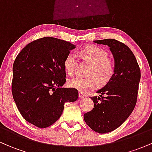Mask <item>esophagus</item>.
<instances>
[{"label": "esophagus", "mask_w": 152, "mask_h": 152, "mask_svg": "<svg viewBox=\"0 0 152 152\" xmlns=\"http://www.w3.org/2000/svg\"><path fill=\"white\" fill-rule=\"evenodd\" d=\"M78 96H79V98H81V99L84 98V97L86 96V95H85L83 92H81V91L78 92Z\"/></svg>", "instance_id": "esophagus-1"}]
</instances>
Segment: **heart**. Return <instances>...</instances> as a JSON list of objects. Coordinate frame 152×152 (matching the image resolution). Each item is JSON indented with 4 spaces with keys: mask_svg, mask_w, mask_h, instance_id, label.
<instances>
[{
    "mask_svg": "<svg viewBox=\"0 0 152 152\" xmlns=\"http://www.w3.org/2000/svg\"><path fill=\"white\" fill-rule=\"evenodd\" d=\"M82 58L91 64L88 75V77H76L70 78L68 85L81 92H86L94 88L96 85L106 84L113 77L115 71L114 63L108 58V52L97 46H88L77 52ZM77 64L76 54L70 53L64 61V70L69 75L73 74Z\"/></svg>",
    "mask_w": 152,
    "mask_h": 152,
    "instance_id": "1",
    "label": "heart"
}]
</instances>
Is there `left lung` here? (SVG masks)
Instances as JSON below:
<instances>
[{"instance_id":"8db88e82","label":"left lung","mask_w":152,"mask_h":152,"mask_svg":"<svg viewBox=\"0 0 152 152\" xmlns=\"http://www.w3.org/2000/svg\"><path fill=\"white\" fill-rule=\"evenodd\" d=\"M107 45L114 57L115 71L107 83L92 96L94 107L83 115L94 132L105 134L119 127L130 116L137 101L141 71L134 53L124 43L115 39L94 41Z\"/></svg>"}]
</instances>
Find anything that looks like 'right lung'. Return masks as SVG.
<instances>
[{
  "label": "right lung",
  "mask_w": 152,
  "mask_h": 152,
  "mask_svg": "<svg viewBox=\"0 0 152 152\" xmlns=\"http://www.w3.org/2000/svg\"><path fill=\"white\" fill-rule=\"evenodd\" d=\"M75 48L68 41L52 37L26 45L13 66L12 94L25 120L46 128L61 116L66 102L78 99V90L61 88L66 83L64 61Z\"/></svg>",
  "instance_id": "obj_1"
}]
</instances>
